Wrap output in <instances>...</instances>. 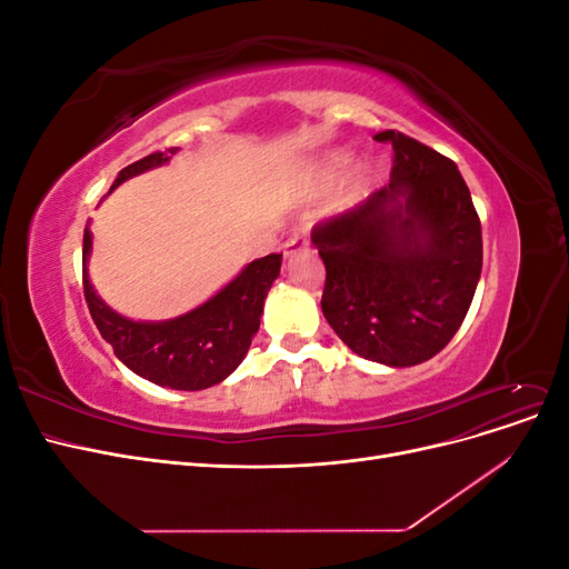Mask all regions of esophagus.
Here are the masks:
<instances>
[{
	"label": "esophagus",
	"instance_id": "obj_1",
	"mask_svg": "<svg viewBox=\"0 0 569 569\" xmlns=\"http://www.w3.org/2000/svg\"><path fill=\"white\" fill-rule=\"evenodd\" d=\"M306 247H308V232L299 230V232H295V234L287 239L284 247H282V253H284V258H289V256L303 251Z\"/></svg>",
	"mask_w": 569,
	"mask_h": 569
}]
</instances>
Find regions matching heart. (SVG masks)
I'll return each mask as SVG.
<instances>
[{
	"label": "heart",
	"mask_w": 569,
	"mask_h": 569,
	"mask_svg": "<svg viewBox=\"0 0 569 569\" xmlns=\"http://www.w3.org/2000/svg\"><path fill=\"white\" fill-rule=\"evenodd\" d=\"M343 166H347V159H339V161L335 163V168H343Z\"/></svg>",
	"instance_id": "b5f03b06"
}]
</instances>
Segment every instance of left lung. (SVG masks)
<instances>
[{
  "label": "left lung",
  "mask_w": 569,
  "mask_h": 569,
  "mask_svg": "<svg viewBox=\"0 0 569 569\" xmlns=\"http://www.w3.org/2000/svg\"><path fill=\"white\" fill-rule=\"evenodd\" d=\"M391 180L356 209L322 220V316L347 347L375 363H425L453 339L481 272V222L451 159L399 130Z\"/></svg>",
  "instance_id": "1"
}]
</instances>
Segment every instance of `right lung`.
Wrapping results in <instances>:
<instances>
[{
    "mask_svg": "<svg viewBox=\"0 0 569 569\" xmlns=\"http://www.w3.org/2000/svg\"><path fill=\"white\" fill-rule=\"evenodd\" d=\"M178 147L153 151L118 173L111 189L149 168L163 166ZM92 232L82 234V289L84 301L118 360L144 380L180 391H199L226 380L242 363L258 332L268 289L278 280L282 253L251 261L216 297L173 320L137 322L118 316L97 297L88 274Z\"/></svg>",
    "mask_w": 569,
    "mask_h": 569,
    "instance_id": "add662e5",
    "label": "right lung"
}]
</instances>
